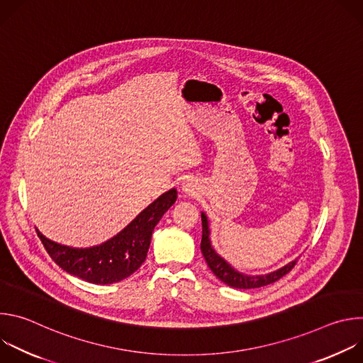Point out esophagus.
Returning a JSON list of instances; mask_svg holds the SVG:
<instances>
[{
  "mask_svg": "<svg viewBox=\"0 0 363 363\" xmlns=\"http://www.w3.org/2000/svg\"><path fill=\"white\" fill-rule=\"evenodd\" d=\"M181 189H182V192L186 194V195H191V194L194 192V188H192V185H191L189 182H182Z\"/></svg>",
  "mask_w": 363,
  "mask_h": 363,
  "instance_id": "esophagus-1",
  "label": "esophagus"
}]
</instances>
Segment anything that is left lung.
<instances>
[{"instance_id": "8db88e82", "label": "left lung", "mask_w": 363, "mask_h": 363, "mask_svg": "<svg viewBox=\"0 0 363 363\" xmlns=\"http://www.w3.org/2000/svg\"><path fill=\"white\" fill-rule=\"evenodd\" d=\"M201 220H202V240H201V251L205 258L206 264L211 269V272L227 286L234 287V289H255V287H263L267 284H272L281 279L284 274H287L294 266L297 260H293L287 263L286 266L267 273V274H257V276H250L245 273H241L235 270L225 258H223L213 247L211 244V230H210V223L208 218L203 213H201Z\"/></svg>"}]
</instances>
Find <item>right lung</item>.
Masks as SVG:
<instances>
[{"label": "right lung", "mask_w": 363, "mask_h": 363, "mask_svg": "<svg viewBox=\"0 0 363 363\" xmlns=\"http://www.w3.org/2000/svg\"><path fill=\"white\" fill-rule=\"evenodd\" d=\"M175 188L149 203L121 233L99 245L77 248L51 241L35 228L44 248L65 272L93 284H113L128 279L145 262L155 225L175 203Z\"/></svg>", "instance_id": "right-lung-1"}]
</instances>
